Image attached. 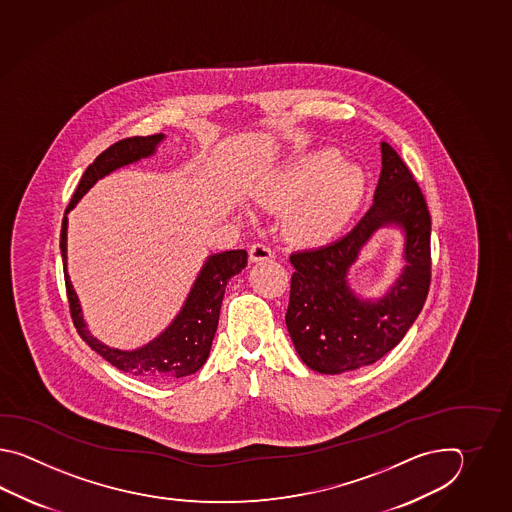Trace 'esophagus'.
I'll return each mask as SVG.
<instances>
[{
  "label": "esophagus",
  "mask_w": 512,
  "mask_h": 512,
  "mask_svg": "<svg viewBox=\"0 0 512 512\" xmlns=\"http://www.w3.org/2000/svg\"><path fill=\"white\" fill-rule=\"evenodd\" d=\"M249 258H251L252 263L269 261L274 258V252H272L267 245H263V243H254L251 247V251H249Z\"/></svg>",
  "instance_id": "1"
}]
</instances>
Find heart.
I'll return each mask as SVG.
<instances>
[{
	"label": "heart",
	"mask_w": 512,
	"mask_h": 512,
	"mask_svg": "<svg viewBox=\"0 0 512 512\" xmlns=\"http://www.w3.org/2000/svg\"><path fill=\"white\" fill-rule=\"evenodd\" d=\"M364 192V175L333 150L309 153L258 194L261 205L287 210V229L296 238H326L348 221Z\"/></svg>",
	"instance_id": "b5f03b06"
}]
</instances>
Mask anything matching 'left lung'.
Listing matches in <instances>:
<instances>
[{
	"label": "left lung",
	"instance_id": "8db88e82",
	"mask_svg": "<svg viewBox=\"0 0 512 512\" xmlns=\"http://www.w3.org/2000/svg\"><path fill=\"white\" fill-rule=\"evenodd\" d=\"M373 205L344 234L316 249L291 254L294 272L285 313L294 349L324 375L359 370L392 351L425 305L430 287V214L419 186L388 142ZM382 228L404 234V269L377 299L357 294L348 272Z\"/></svg>",
	"mask_w": 512,
	"mask_h": 512
}]
</instances>
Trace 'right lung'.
Wrapping results in <instances>:
<instances>
[{
  "label": "right lung",
  "mask_w": 512,
  "mask_h": 512,
  "mask_svg": "<svg viewBox=\"0 0 512 512\" xmlns=\"http://www.w3.org/2000/svg\"><path fill=\"white\" fill-rule=\"evenodd\" d=\"M164 139V133L124 139L109 146L106 152L98 155L95 163L87 166L62 221L60 251L64 260L71 316L78 335L87 346L124 373L148 381L170 382L194 375L207 362L218 329L219 309L225 296V287L232 276L240 274L247 267V251L238 249L210 254L197 272L196 280L174 320L157 337L135 349L113 348L89 331L77 291L67 272V214L77 207L78 201L86 196L98 179H104L115 170L139 163L142 159H150L157 153Z\"/></svg>",
  "instance_id": "1"
}]
</instances>
